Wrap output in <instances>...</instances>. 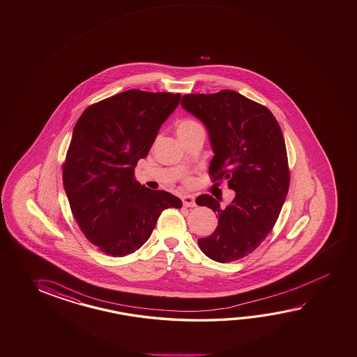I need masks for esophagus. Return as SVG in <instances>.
<instances>
[{"label": "esophagus", "mask_w": 357, "mask_h": 357, "mask_svg": "<svg viewBox=\"0 0 357 357\" xmlns=\"http://www.w3.org/2000/svg\"><path fill=\"white\" fill-rule=\"evenodd\" d=\"M182 204L186 208H194L195 206V197L192 195H183L181 197Z\"/></svg>", "instance_id": "1"}]
</instances>
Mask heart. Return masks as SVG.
<instances>
[{"label":"heart","instance_id":"obj_1","mask_svg":"<svg viewBox=\"0 0 357 357\" xmlns=\"http://www.w3.org/2000/svg\"><path fill=\"white\" fill-rule=\"evenodd\" d=\"M195 126H197V123L194 120H182L177 124V134L186 132V130H189L190 128Z\"/></svg>","mask_w":357,"mask_h":357}]
</instances>
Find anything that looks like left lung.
<instances>
[{
  "label": "left lung",
  "instance_id": "1",
  "mask_svg": "<svg viewBox=\"0 0 357 357\" xmlns=\"http://www.w3.org/2000/svg\"><path fill=\"white\" fill-rule=\"evenodd\" d=\"M181 105L208 130L213 181L227 180L236 192L225 208L208 194L196 197L197 205L218 215L217 229L197 243L217 262L242 259L265 241L287 195L290 175L281 128L267 107L231 90L185 95Z\"/></svg>",
  "mask_w": 357,
  "mask_h": 357
}]
</instances>
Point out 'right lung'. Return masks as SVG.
<instances>
[{
  "label": "right lung",
  "mask_w": 357,
  "mask_h": 357,
  "mask_svg": "<svg viewBox=\"0 0 357 357\" xmlns=\"http://www.w3.org/2000/svg\"><path fill=\"white\" fill-rule=\"evenodd\" d=\"M180 93L128 90L89 106L77 120L63 165L70 210L100 251L123 257L139 250L162 211L181 208L177 196L134 180Z\"/></svg>",
  "instance_id": "obj_1"
}]
</instances>
